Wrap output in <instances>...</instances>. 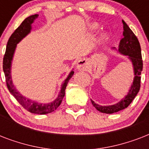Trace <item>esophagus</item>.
<instances>
[{
  "instance_id": "obj_1",
  "label": "esophagus",
  "mask_w": 149,
  "mask_h": 149,
  "mask_svg": "<svg viewBox=\"0 0 149 149\" xmlns=\"http://www.w3.org/2000/svg\"><path fill=\"white\" fill-rule=\"evenodd\" d=\"M88 67V63H87V61L85 60V59H80V60L78 61L77 65V68L79 70H85L87 69Z\"/></svg>"
}]
</instances>
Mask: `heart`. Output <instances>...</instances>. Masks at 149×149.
<instances>
[{
    "label": "heart",
    "instance_id": "heart-1",
    "mask_svg": "<svg viewBox=\"0 0 149 149\" xmlns=\"http://www.w3.org/2000/svg\"><path fill=\"white\" fill-rule=\"evenodd\" d=\"M92 29H97V25H95V24H94V25H93V26H92ZM106 38H107V36L105 35V34H103V35L101 36V37H100V39H101L102 41H104L105 39H106Z\"/></svg>",
    "mask_w": 149,
    "mask_h": 149
}]
</instances>
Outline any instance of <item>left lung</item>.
Returning <instances> with one entry per match:
<instances>
[{"label":"left lung","mask_w":149,"mask_h":149,"mask_svg":"<svg viewBox=\"0 0 149 149\" xmlns=\"http://www.w3.org/2000/svg\"><path fill=\"white\" fill-rule=\"evenodd\" d=\"M122 22L123 29H124L123 31L124 38L120 40L118 52L120 54H123L124 56H127L132 63L134 68V80L127 95L116 104L110 105V106H101L96 104L95 102L91 100V103L93 107L101 113H113L127 108L136 97L141 86L140 75L143 68V63L141 58L140 43L138 38L133 33V31L131 30L128 25L124 21H122Z\"/></svg>","instance_id":"1"}]
</instances>
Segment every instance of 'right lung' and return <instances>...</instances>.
Wrapping results in <instances>:
<instances>
[{
  "instance_id": "add662e5",
  "label": "right lung",
  "mask_w": 149,
  "mask_h": 149,
  "mask_svg": "<svg viewBox=\"0 0 149 149\" xmlns=\"http://www.w3.org/2000/svg\"><path fill=\"white\" fill-rule=\"evenodd\" d=\"M38 15H34L29 16L22 22L20 24V26L15 30L13 34L10 36V38L7 44L5 54L3 56V70L5 75L6 84L8 86L10 93L12 94L17 100L18 103L22 105L27 111L33 113H38V114H46V113L53 112L55 110L58 108V107L61 104V102L63 100L64 96H65V90L67 86L69 80L71 79L72 75L74 73L73 71H71L70 74L68 75L66 79L62 84L60 92L58 93V97L55 100L50 102L49 104H41L38 102L34 101L30 99H28L24 96H22L18 91L16 90L12 84V79L10 77V68H11V62H12L13 56L15 53V49L17 46V44L20 41L23 39L28 34L30 33L31 29V24L37 18Z\"/></svg>"
}]
</instances>
